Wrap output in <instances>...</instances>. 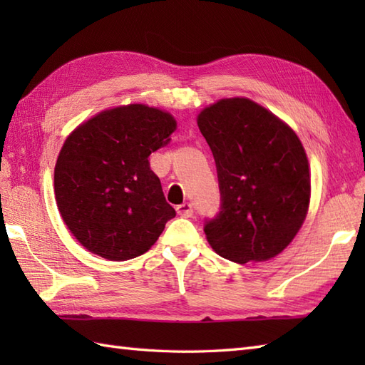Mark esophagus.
Segmentation results:
<instances>
[{
    "mask_svg": "<svg viewBox=\"0 0 365 365\" xmlns=\"http://www.w3.org/2000/svg\"><path fill=\"white\" fill-rule=\"evenodd\" d=\"M177 213L180 215L182 218H191L192 213H195V210H192V205L190 202H185V204L177 207Z\"/></svg>",
    "mask_w": 365,
    "mask_h": 365,
    "instance_id": "1",
    "label": "esophagus"
}]
</instances>
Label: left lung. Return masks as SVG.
I'll list each match as a JSON object with an SVG mask.
<instances>
[{"instance_id": "obj_1", "label": "left lung", "mask_w": 365, "mask_h": 365, "mask_svg": "<svg viewBox=\"0 0 365 365\" xmlns=\"http://www.w3.org/2000/svg\"><path fill=\"white\" fill-rule=\"evenodd\" d=\"M221 204L204 232L221 257L262 262L284 251L306 218L311 175L294 131L247 98H224L199 114Z\"/></svg>"}]
</instances>
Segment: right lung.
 I'll use <instances>...</instances> for the list:
<instances>
[{"instance_id": "add662e5", "label": "right lung", "mask_w": 365, "mask_h": 365, "mask_svg": "<svg viewBox=\"0 0 365 365\" xmlns=\"http://www.w3.org/2000/svg\"><path fill=\"white\" fill-rule=\"evenodd\" d=\"M175 128L169 113L128 105L97 114L66 139L54 195L67 227L88 251L115 262L135 259L174 218L149 157Z\"/></svg>"}]
</instances>
